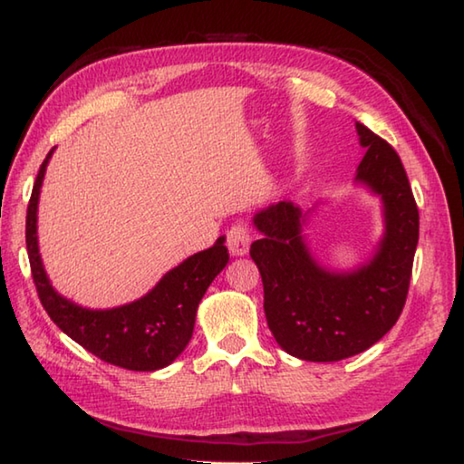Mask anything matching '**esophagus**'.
<instances>
[{"instance_id": "1", "label": "esophagus", "mask_w": 464, "mask_h": 464, "mask_svg": "<svg viewBox=\"0 0 464 464\" xmlns=\"http://www.w3.org/2000/svg\"><path fill=\"white\" fill-rule=\"evenodd\" d=\"M226 246L234 256H242L248 253L250 246V230L246 224H234L226 234Z\"/></svg>"}]
</instances>
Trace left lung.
<instances>
[{
    "instance_id": "8db88e82",
    "label": "left lung",
    "mask_w": 464,
    "mask_h": 464,
    "mask_svg": "<svg viewBox=\"0 0 464 464\" xmlns=\"http://www.w3.org/2000/svg\"><path fill=\"white\" fill-rule=\"evenodd\" d=\"M364 157L356 179L385 203V238L362 269L324 271L302 238V211L291 201L255 216L261 240L250 256L261 271L266 324L289 354L304 361H343L367 351L395 326L408 299L420 214L400 154L367 126L356 124Z\"/></svg>"
}]
</instances>
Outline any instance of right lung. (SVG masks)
<instances>
[{"label":"right lung","instance_id":"add662e5","mask_svg":"<svg viewBox=\"0 0 464 464\" xmlns=\"http://www.w3.org/2000/svg\"><path fill=\"white\" fill-rule=\"evenodd\" d=\"M53 150L38 169L26 214V248L38 299L51 320L97 359L128 371H157L185 351L209 283L227 263L224 237L169 271L149 295L113 310H85L61 297L48 281L36 240L40 185Z\"/></svg>","mask_w":464,"mask_h":464}]
</instances>
